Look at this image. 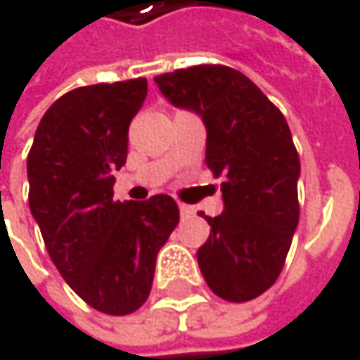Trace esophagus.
Listing matches in <instances>:
<instances>
[{
	"label": "esophagus",
	"instance_id": "obj_1",
	"mask_svg": "<svg viewBox=\"0 0 360 360\" xmlns=\"http://www.w3.org/2000/svg\"><path fill=\"white\" fill-rule=\"evenodd\" d=\"M180 214L184 218H191V216H195V207L193 205H186V203H180Z\"/></svg>",
	"mask_w": 360,
	"mask_h": 360
}]
</instances>
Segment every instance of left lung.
<instances>
[{
	"label": "left lung",
	"instance_id": "8db88e82",
	"mask_svg": "<svg viewBox=\"0 0 360 360\" xmlns=\"http://www.w3.org/2000/svg\"><path fill=\"white\" fill-rule=\"evenodd\" d=\"M155 82L172 105L201 116L205 165L224 176V212L205 216L199 269L218 297L250 301L278 280L299 222L301 165L286 118L250 78L224 65L176 70Z\"/></svg>",
	"mask_w": 360,
	"mask_h": 360
}]
</instances>
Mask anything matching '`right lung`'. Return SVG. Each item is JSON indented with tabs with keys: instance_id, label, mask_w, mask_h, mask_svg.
<instances>
[{
	"instance_id": "right-lung-1",
	"label": "right lung",
	"mask_w": 360,
	"mask_h": 360,
	"mask_svg": "<svg viewBox=\"0 0 360 360\" xmlns=\"http://www.w3.org/2000/svg\"><path fill=\"white\" fill-rule=\"evenodd\" d=\"M146 95V78L65 93L41 116L27 157L29 207L55 267L110 316L144 305L157 255L180 220L169 195L114 199L112 174L127 161L129 122Z\"/></svg>"
}]
</instances>
